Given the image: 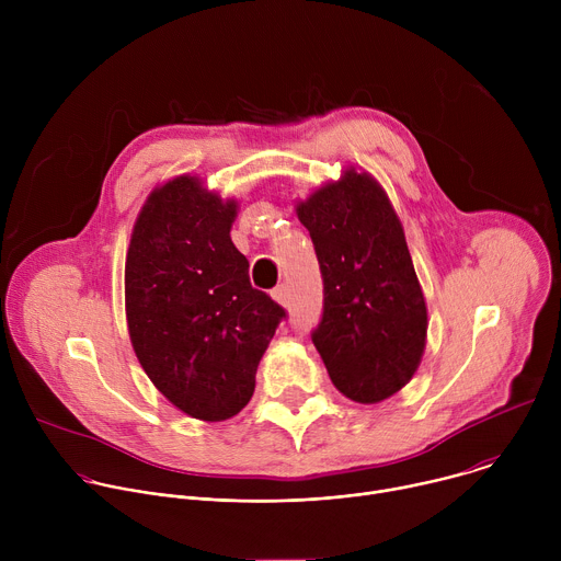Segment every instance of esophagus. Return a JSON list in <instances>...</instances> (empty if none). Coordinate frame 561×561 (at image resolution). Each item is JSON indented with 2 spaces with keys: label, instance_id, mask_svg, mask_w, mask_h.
Here are the masks:
<instances>
[{
  "label": "esophagus",
  "instance_id": "esophagus-1",
  "mask_svg": "<svg viewBox=\"0 0 561 561\" xmlns=\"http://www.w3.org/2000/svg\"><path fill=\"white\" fill-rule=\"evenodd\" d=\"M273 299L277 301V304H282V306H288V286L286 284H279L277 288H273Z\"/></svg>",
  "mask_w": 561,
  "mask_h": 561
}]
</instances>
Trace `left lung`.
I'll return each mask as SVG.
<instances>
[{
	"instance_id": "8db88e82",
	"label": "left lung",
	"mask_w": 561,
	"mask_h": 561,
	"mask_svg": "<svg viewBox=\"0 0 561 561\" xmlns=\"http://www.w3.org/2000/svg\"><path fill=\"white\" fill-rule=\"evenodd\" d=\"M324 279L312 344L340 392L375 404L415 375L428 312L415 266L383 188L348 169L297 204Z\"/></svg>"
}]
</instances>
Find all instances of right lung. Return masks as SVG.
<instances>
[{"mask_svg": "<svg viewBox=\"0 0 561 561\" xmlns=\"http://www.w3.org/2000/svg\"><path fill=\"white\" fill-rule=\"evenodd\" d=\"M237 202L197 178L154 188L126 253V319L135 355L173 407L221 422L253 397L255 373L286 310L251 286L230 239Z\"/></svg>", "mask_w": 561, "mask_h": 561, "instance_id": "1", "label": "right lung"}]
</instances>
